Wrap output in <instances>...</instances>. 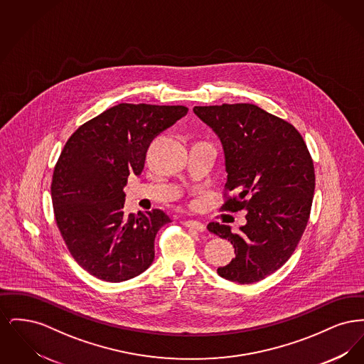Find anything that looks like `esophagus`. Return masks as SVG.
Masks as SVG:
<instances>
[{
  "mask_svg": "<svg viewBox=\"0 0 364 364\" xmlns=\"http://www.w3.org/2000/svg\"><path fill=\"white\" fill-rule=\"evenodd\" d=\"M183 224H184L186 228L195 229V230H198V232H203V230L206 229V226L203 225L202 223H199V221H195V220H187V221H184Z\"/></svg>",
  "mask_w": 364,
  "mask_h": 364,
  "instance_id": "obj_1",
  "label": "esophagus"
}]
</instances>
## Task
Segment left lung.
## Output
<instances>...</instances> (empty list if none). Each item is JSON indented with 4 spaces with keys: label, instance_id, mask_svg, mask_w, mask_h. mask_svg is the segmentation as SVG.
Returning <instances> with one entry per match:
<instances>
[{
    "label": "left lung",
    "instance_id": "8db88e82",
    "mask_svg": "<svg viewBox=\"0 0 364 364\" xmlns=\"http://www.w3.org/2000/svg\"><path fill=\"white\" fill-rule=\"evenodd\" d=\"M193 113L224 149L225 188L235 196L223 208L247 211L239 233L208 225L236 254L217 273L239 284L258 282L291 258L307 226L315 188L311 156L294 125L257 105L195 106Z\"/></svg>",
    "mask_w": 364,
    "mask_h": 364
}]
</instances>
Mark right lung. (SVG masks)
I'll list each match as a JSON object with an SVG mask.
<instances>
[{
    "label": "right lung",
    "instance_id": "add662e5",
    "mask_svg": "<svg viewBox=\"0 0 364 364\" xmlns=\"http://www.w3.org/2000/svg\"><path fill=\"white\" fill-rule=\"evenodd\" d=\"M186 106L119 104L83 124L54 168V217L70 255L107 282L141 274L154 260L158 230L171 223L161 210L125 214L124 187L141 173L156 135L187 114Z\"/></svg>",
    "mask_w": 364,
    "mask_h": 364
}]
</instances>
